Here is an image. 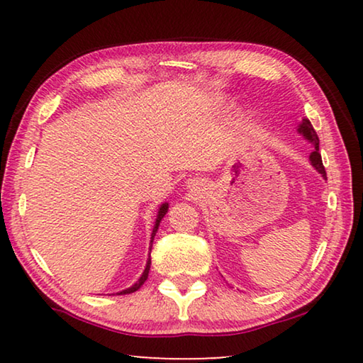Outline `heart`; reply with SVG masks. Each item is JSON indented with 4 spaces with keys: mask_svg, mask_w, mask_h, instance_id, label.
<instances>
[{
    "mask_svg": "<svg viewBox=\"0 0 363 363\" xmlns=\"http://www.w3.org/2000/svg\"><path fill=\"white\" fill-rule=\"evenodd\" d=\"M216 104H218V106H224V104H225V101L223 99V97H219V99L216 101Z\"/></svg>",
    "mask_w": 363,
    "mask_h": 363,
    "instance_id": "b5f03b06",
    "label": "heart"
}]
</instances>
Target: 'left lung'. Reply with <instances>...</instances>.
I'll use <instances>...</instances> for the list:
<instances>
[{"mask_svg":"<svg viewBox=\"0 0 363 363\" xmlns=\"http://www.w3.org/2000/svg\"><path fill=\"white\" fill-rule=\"evenodd\" d=\"M298 133L307 140V143H311L312 145H314V152L309 155V162L312 167H314L318 173L322 174L323 179H327V173H325V168L322 163V155H320V152H318V136L314 131V128H312L311 121L307 118H303V121L298 125Z\"/></svg>","mask_w":363,"mask_h":363,"instance_id":"obj_1","label":"left lung"}]
</instances>
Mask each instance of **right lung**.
<instances>
[{
    "mask_svg": "<svg viewBox=\"0 0 363 363\" xmlns=\"http://www.w3.org/2000/svg\"><path fill=\"white\" fill-rule=\"evenodd\" d=\"M168 208H169V205L167 203V201H164V203L160 205V208H158L157 219H155V224H153V229H152V237H150V251H152V243H153V238H155V235H157L158 225H160V223H162V219L164 218V214L168 213ZM150 264H152V262H150V255H149V259H147V264H145V269H144V272H143V275H140V277L138 279L136 284H134V285H133V286H130V288H126V290H121V291H118V293H116V294H130V293L138 291L139 288L144 285V281L147 280V277H149Z\"/></svg>",
    "mask_w": 363,
    "mask_h": 363,
    "instance_id": "add662e5",
    "label": "right lung"
}]
</instances>
